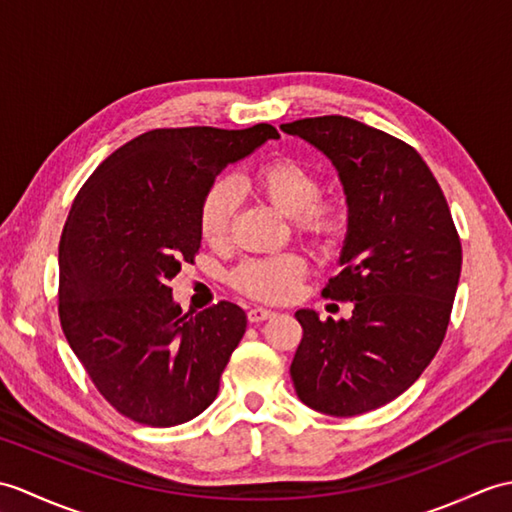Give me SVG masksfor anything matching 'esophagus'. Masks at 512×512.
<instances>
[{
	"label": "esophagus",
	"instance_id": "1",
	"mask_svg": "<svg viewBox=\"0 0 512 512\" xmlns=\"http://www.w3.org/2000/svg\"><path fill=\"white\" fill-rule=\"evenodd\" d=\"M272 316H275V312L266 310V307H251V310H248V320H251V323H261V320H268Z\"/></svg>",
	"mask_w": 512,
	"mask_h": 512
}]
</instances>
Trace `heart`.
I'll use <instances>...</instances> for the list:
<instances>
[{
    "instance_id": "1",
    "label": "heart",
    "mask_w": 512,
    "mask_h": 512,
    "mask_svg": "<svg viewBox=\"0 0 512 512\" xmlns=\"http://www.w3.org/2000/svg\"><path fill=\"white\" fill-rule=\"evenodd\" d=\"M237 187V183H235ZM233 183H211L198 205V231L209 246H222L229 240L231 222L237 207ZM240 187H251L270 200L283 213L292 216L294 229L314 242L336 237L344 227V213L334 198L320 196L323 185L314 170L294 159H275L257 168ZM307 272L299 253H279L244 259L231 272L237 292L266 303H283L299 290Z\"/></svg>"
}]
</instances>
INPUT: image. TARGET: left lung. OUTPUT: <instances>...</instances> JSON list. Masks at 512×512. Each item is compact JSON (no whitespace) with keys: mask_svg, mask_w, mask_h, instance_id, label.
<instances>
[{"mask_svg":"<svg viewBox=\"0 0 512 512\" xmlns=\"http://www.w3.org/2000/svg\"><path fill=\"white\" fill-rule=\"evenodd\" d=\"M323 150L349 202L342 272L325 299L351 301V320L299 310L303 338L290 375L299 399L355 417L406 392L441 349L460 279L462 246L441 185L421 154L342 115L281 124Z\"/></svg>","mask_w":512,"mask_h":512,"instance_id":"8db88e82","label":"left lung"}]
</instances>
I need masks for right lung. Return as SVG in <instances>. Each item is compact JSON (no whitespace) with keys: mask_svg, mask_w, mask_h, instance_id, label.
<instances>
[{"mask_svg":"<svg viewBox=\"0 0 512 512\" xmlns=\"http://www.w3.org/2000/svg\"><path fill=\"white\" fill-rule=\"evenodd\" d=\"M277 137L270 124L154 128L80 187L58 246V318L93 386L126 419L172 427L216 399L246 314L229 301L181 314L168 283L198 255L209 185Z\"/></svg>","mask_w":512,"mask_h":512,"instance_id":"add662e5","label":"right lung"}]
</instances>
